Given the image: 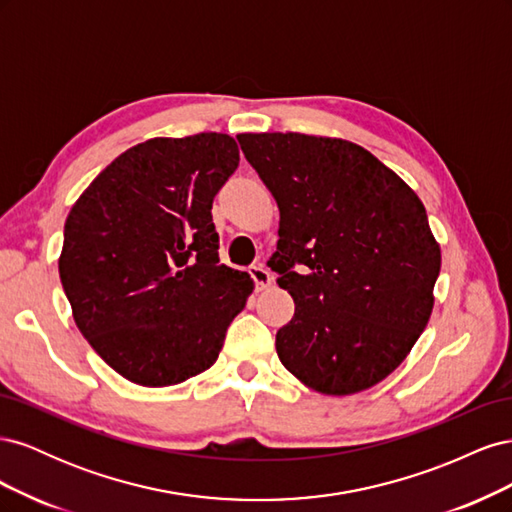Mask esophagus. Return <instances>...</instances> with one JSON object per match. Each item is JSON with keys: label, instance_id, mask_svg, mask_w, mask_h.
Instances as JSON below:
<instances>
[{"label": "esophagus", "instance_id": "34e87169", "mask_svg": "<svg viewBox=\"0 0 512 512\" xmlns=\"http://www.w3.org/2000/svg\"><path fill=\"white\" fill-rule=\"evenodd\" d=\"M250 275H252V280L256 282V288L258 290H265V288H269L271 284H273V275L262 267V265H258V267H252L250 269Z\"/></svg>", "mask_w": 512, "mask_h": 512}]
</instances>
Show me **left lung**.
I'll use <instances>...</instances> for the list:
<instances>
[{
    "label": "left lung",
    "instance_id": "left-lung-1",
    "mask_svg": "<svg viewBox=\"0 0 512 512\" xmlns=\"http://www.w3.org/2000/svg\"><path fill=\"white\" fill-rule=\"evenodd\" d=\"M237 141L280 207L269 267L294 316L275 335L277 356L322 395L371 389L404 363L433 309L442 254L421 198L344 138L265 132Z\"/></svg>",
    "mask_w": 512,
    "mask_h": 512
}]
</instances>
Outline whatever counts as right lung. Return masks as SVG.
<instances>
[{"instance_id": "add662e5", "label": "right lung", "mask_w": 512, "mask_h": 512, "mask_svg": "<svg viewBox=\"0 0 512 512\" xmlns=\"http://www.w3.org/2000/svg\"><path fill=\"white\" fill-rule=\"evenodd\" d=\"M239 166L235 138L200 132L123 151L72 205L59 277L76 327L141 386L209 369L254 290L220 265L213 198Z\"/></svg>"}]
</instances>
